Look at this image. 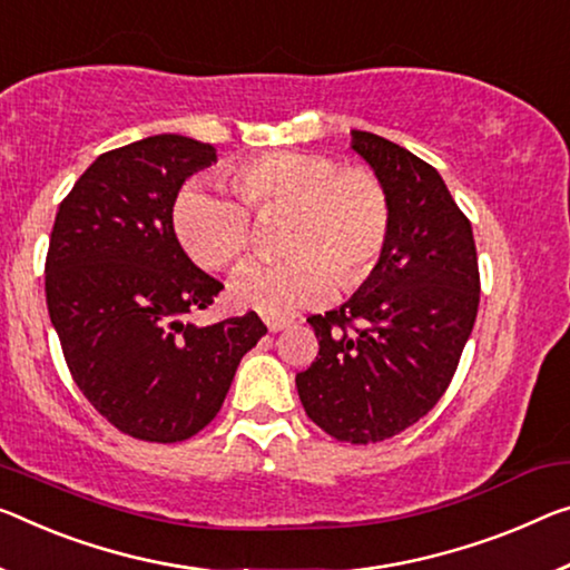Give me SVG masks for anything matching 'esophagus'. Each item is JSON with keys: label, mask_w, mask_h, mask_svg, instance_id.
Instances as JSON below:
<instances>
[{"label": "esophagus", "mask_w": 570, "mask_h": 570, "mask_svg": "<svg viewBox=\"0 0 570 570\" xmlns=\"http://www.w3.org/2000/svg\"><path fill=\"white\" fill-rule=\"evenodd\" d=\"M283 328H287L285 321H267V331H269V334H277V331H283Z\"/></svg>", "instance_id": "esophagus-1"}]
</instances>
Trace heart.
Instances as JSON below:
<instances>
[{
  "instance_id": "b5f03b06",
  "label": "heart",
  "mask_w": 570,
  "mask_h": 570,
  "mask_svg": "<svg viewBox=\"0 0 570 570\" xmlns=\"http://www.w3.org/2000/svg\"><path fill=\"white\" fill-rule=\"evenodd\" d=\"M232 196L190 183L175 200V234L200 267L226 269L252 247V216L287 212L285 252L275 265H247L232 279L239 308L273 321L328 301L338 285L364 283L387 247L392 204L366 168H338L328 155L269 153L236 163Z\"/></svg>"
}]
</instances>
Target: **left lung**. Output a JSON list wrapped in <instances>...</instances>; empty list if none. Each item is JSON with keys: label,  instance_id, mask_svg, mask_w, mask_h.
Wrapping results in <instances>:
<instances>
[{"label": "left lung", "instance_id": "1", "mask_svg": "<svg viewBox=\"0 0 570 570\" xmlns=\"http://www.w3.org/2000/svg\"><path fill=\"white\" fill-rule=\"evenodd\" d=\"M352 147L387 188L390 239L341 308L308 318L318 356L295 384L315 425L366 445L443 397L476 321L479 262L469 218L433 165L358 129Z\"/></svg>", "mask_w": 570, "mask_h": 570}]
</instances>
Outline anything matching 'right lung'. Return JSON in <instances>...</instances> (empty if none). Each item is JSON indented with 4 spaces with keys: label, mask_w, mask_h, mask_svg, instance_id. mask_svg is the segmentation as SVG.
<instances>
[{
    "label": "right lung",
    "mask_w": 570,
    "mask_h": 570,
    "mask_svg": "<svg viewBox=\"0 0 570 570\" xmlns=\"http://www.w3.org/2000/svg\"><path fill=\"white\" fill-rule=\"evenodd\" d=\"M212 163V145L180 135L104 153L52 224L46 297L66 364L86 400L139 441L204 431L242 356L267 334L257 313L214 326L186 321L224 291L173 229L180 186Z\"/></svg>",
    "instance_id": "right-lung-1"
}]
</instances>
